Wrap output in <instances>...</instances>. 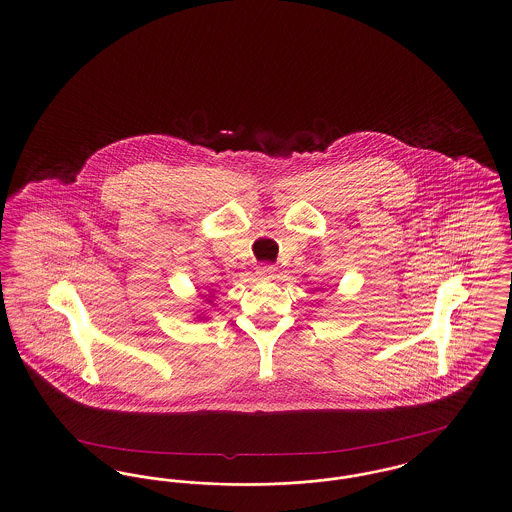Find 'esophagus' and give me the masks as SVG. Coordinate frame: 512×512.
Segmentation results:
<instances>
[{
    "label": "esophagus",
    "mask_w": 512,
    "mask_h": 512,
    "mask_svg": "<svg viewBox=\"0 0 512 512\" xmlns=\"http://www.w3.org/2000/svg\"><path fill=\"white\" fill-rule=\"evenodd\" d=\"M276 274V266L274 265H261L257 268V276L261 280H272Z\"/></svg>",
    "instance_id": "obj_1"
}]
</instances>
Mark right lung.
Listing matches in <instances>:
<instances>
[{"instance_id":"right-lung-1","label":"right lung","mask_w":512,"mask_h":512,"mask_svg":"<svg viewBox=\"0 0 512 512\" xmlns=\"http://www.w3.org/2000/svg\"><path fill=\"white\" fill-rule=\"evenodd\" d=\"M207 301H209V299H207ZM209 303H211V301H209Z\"/></svg>"}]
</instances>
